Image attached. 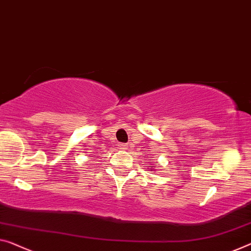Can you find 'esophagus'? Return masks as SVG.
<instances>
[{
  "mask_svg": "<svg viewBox=\"0 0 251 251\" xmlns=\"http://www.w3.org/2000/svg\"><path fill=\"white\" fill-rule=\"evenodd\" d=\"M118 146H119V148L122 149V150H125V149L128 148V146H126V144H119Z\"/></svg>",
  "mask_w": 251,
  "mask_h": 251,
  "instance_id": "1",
  "label": "esophagus"
}]
</instances>
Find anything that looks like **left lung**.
I'll return each mask as SVG.
<instances>
[{
	"instance_id": "1",
	"label": "left lung",
	"mask_w": 251,
	"mask_h": 251,
	"mask_svg": "<svg viewBox=\"0 0 251 251\" xmlns=\"http://www.w3.org/2000/svg\"><path fill=\"white\" fill-rule=\"evenodd\" d=\"M149 167H152V166H149Z\"/></svg>"
}]
</instances>
